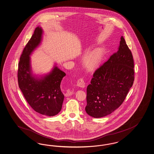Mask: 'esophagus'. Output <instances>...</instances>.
<instances>
[{
  "mask_svg": "<svg viewBox=\"0 0 154 154\" xmlns=\"http://www.w3.org/2000/svg\"><path fill=\"white\" fill-rule=\"evenodd\" d=\"M77 85L78 86L80 87V88H83L85 86V82L84 80L82 78L81 79H79L77 81Z\"/></svg>",
  "mask_w": 154,
  "mask_h": 154,
  "instance_id": "34e87169",
  "label": "esophagus"
}]
</instances>
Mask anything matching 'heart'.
Here are the masks:
<instances>
[{
  "mask_svg": "<svg viewBox=\"0 0 154 154\" xmlns=\"http://www.w3.org/2000/svg\"><path fill=\"white\" fill-rule=\"evenodd\" d=\"M83 56L85 57L84 64L85 67L90 71H92L97 68L100 65L103 56V52L100 49H96L90 52L86 50Z\"/></svg>",
  "mask_w": 154,
  "mask_h": 154,
  "instance_id": "b5f03b06",
  "label": "heart"
}]
</instances>
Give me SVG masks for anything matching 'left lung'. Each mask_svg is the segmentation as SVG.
<instances>
[{
  "instance_id": "left-lung-1",
  "label": "left lung",
  "mask_w": 154,
  "mask_h": 154,
  "mask_svg": "<svg viewBox=\"0 0 154 154\" xmlns=\"http://www.w3.org/2000/svg\"><path fill=\"white\" fill-rule=\"evenodd\" d=\"M134 75L132 54L122 36L118 50L96 70L88 85V114L98 118L118 108L133 85Z\"/></svg>"
}]
</instances>
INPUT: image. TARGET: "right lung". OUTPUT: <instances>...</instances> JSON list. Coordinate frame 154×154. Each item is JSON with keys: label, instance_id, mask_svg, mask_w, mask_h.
I'll return each instance as SVG.
<instances>
[{"label": "right lung", "instance_id": "1", "mask_svg": "<svg viewBox=\"0 0 154 154\" xmlns=\"http://www.w3.org/2000/svg\"><path fill=\"white\" fill-rule=\"evenodd\" d=\"M42 29L37 27L21 54L18 63L19 88L31 107L46 116H54L60 112L64 96L60 83L66 73L54 66L48 74L37 77L32 75L30 55L41 43Z\"/></svg>", "mask_w": 154, "mask_h": 154}]
</instances>
